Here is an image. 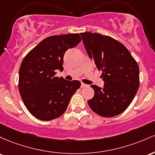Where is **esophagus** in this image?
<instances>
[{
    "mask_svg": "<svg viewBox=\"0 0 155 155\" xmlns=\"http://www.w3.org/2000/svg\"><path fill=\"white\" fill-rule=\"evenodd\" d=\"M88 85L85 84V83H81V88H86V87H88Z\"/></svg>",
    "mask_w": 155,
    "mask_h": 155,
    "instance_id": "obj_1",
    "label": "esophagus"
}]
</instances>
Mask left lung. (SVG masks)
I'll list each match as a JSON object with an SVG mask.
<instances>
[{"instance_id": "obj_1", "label": "left lung", "mask_w": 155, "mask_h": 155, "mask_svg": "<svg viewBox=\"0 0 155 155\" xmlns=\"http://www.w3.org/2000/svg\"><path fill=\"white\" fill-rule=\"evenodd\" d=\"M88 56L94 61L104 87L91 85L94 96L88 100L91 109L103 117L116 116L130 105L139 88V67L124 45L108 36L81 33Z\"/></svg>"}]
</instances>
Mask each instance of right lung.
Here are the masks:
<instances>
[{"label":"right lung","mask_w":155,"mask_h":155,"mask_svg":"<svg viewBox=\"0 0 155 155\" xmlns=\"http://www.w3.org/2000/svg\"><path fill=\"white\" fill-rule=\"evenodd\" d=\"M78 34L52 36L43 39L22 60L19 70V91L34 117L50 121L63 115L71 97L81 87L78 81L55 77L63 71L65 52L81 42Z\"/></svg>","instance_id":"1"}]
</instances>
